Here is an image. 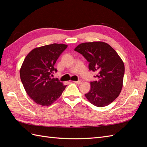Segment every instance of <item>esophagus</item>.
I'll return each mask as SVG.
<instances>
[{
    "mask_svg": "<svg viewBox=\"0 0 147 147\" xmlns=\"http://www.w3.org/2000/svg\"><path fill=\"white\" fill-rule=\"evenodd\" d=\"M82 82H83V81L82 80H78V81H75V82H74V83H77V84H80V83H82Z\"/></svg>",
    "mask_w": 147,
    "mask_h": 147,
    "instance_id": "1",
    "label": "esophagus"
}]
</instances>
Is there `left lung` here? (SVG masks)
I'll return each mask as SVG.
<instances>
[{
  "mask_svg": "<svg viewBox=\"0 0 147 147\" xmlns=\"http://www.w3.org/2000/svg\"><path fill=\"white\" fill-rule=\"evenodd\" d=\"M89 62V69L97 74L85 94L92 104L103 107L116 99L122 90L124 74L123 61L108 43L103 42L82 43L75 48Z\"/></svg>",
  "mask_w": 147,
  "mask_h": 147,
  "instance_id": "1",
  "label": "left lung"
}]
</instances>
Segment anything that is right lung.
Returning <instances> with one entry per match:
<instances>
[{
	"label": "right lung",
	"mask_w": 147,
	"mask_h": 147,
	"mask_svg": "<svg viewBox=\"0 0 147 147\" xmlns=\"http://www.w3.org/2000/svg\"><path fill=\"white\" fill-rule=\"evenodd\" d=\"M67 47L53 43L35 48L25 57L20 70L21 80L28 95L37 104L51 105L65 90V85L50 75L57 72L54 65Z\"/></svg>",
	"instance_id": "1"
}]
</instances>
